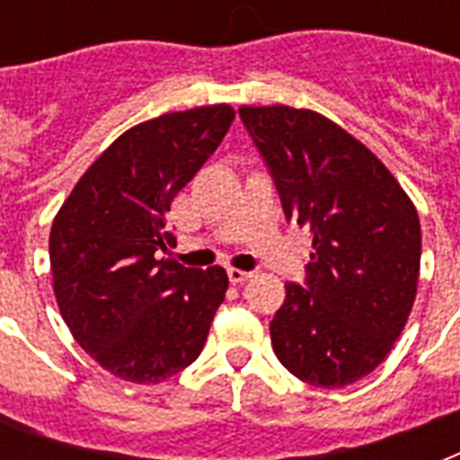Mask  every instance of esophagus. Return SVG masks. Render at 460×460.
<instances>
[{"instance_id":"obj_1","label":"esophagus","mask_w":460,"mask_h":460,"mask_svg":"<svg viewBox=\"0 0 460 460\" xmlns=\"http://www.w3.org/2000/svg\"><path fill=\"white\" fill-rule=\"evenodd\" d=\"M226 274H229L231 284H243L245 279H251V272H245V270H238V267H229V270H226Z\"/></svg>"}]
</instances>
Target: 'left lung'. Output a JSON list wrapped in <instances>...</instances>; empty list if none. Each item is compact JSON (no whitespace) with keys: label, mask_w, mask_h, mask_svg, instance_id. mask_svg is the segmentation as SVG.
Wrapping results in <instances>:
<instances>
[{"label":"left lung","mask_w":460,"mask_h":460,"mask_svg":"<svg viewBox=\"0 0 460 460\" xmlns=\"http://www.w3.org/2000/svg\"><path fill=\"white\" fill-rule=\"evenodd\" d=\"M288 222L310 234L303 284H287L272 349L313 386L370 375L406 327L420 274V219L367 147L317 111L241 107Z\"/></svg>","instance_id":"8db88e82"}]
</instances>
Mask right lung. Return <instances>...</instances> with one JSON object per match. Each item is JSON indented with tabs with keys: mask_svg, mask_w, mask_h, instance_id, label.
<instances>
[{
	"mask_svg": "<svg viewBox=\"0 0 460 460\" xmlns=\"http://www.w3.org/2000/svg\"><path fill=\"white\" fill-rule=\"evenodd\" d=\"M234 121L229 104L172 111L119 136L75 183L49 234L54 296L85 353L114 377L157 385L193 363L229 288L188 270L166 212Z\"/></svg>",
	"mask_w": 460,
	"mask_h": 460,
	"instance_id": "1",
	"label": "right lung"
}]
</instances>
